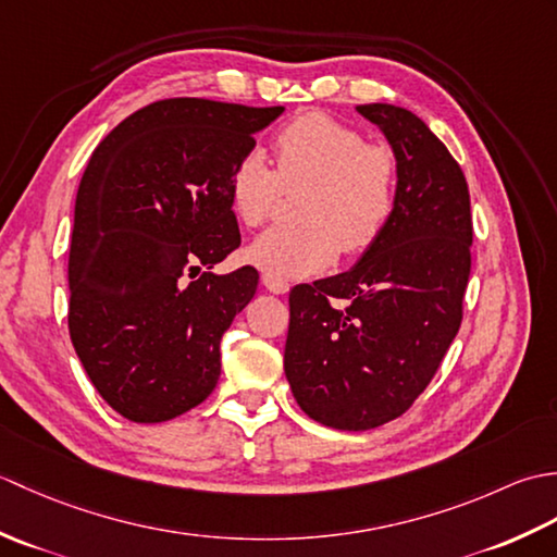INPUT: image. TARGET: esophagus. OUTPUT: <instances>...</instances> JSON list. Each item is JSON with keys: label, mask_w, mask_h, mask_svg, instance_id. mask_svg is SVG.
I'll return each instance as SVG.
<instances>
[{"label": "esophagus", "mask_w": 557, "mask_h": 557, "mask_svg": "<svg viewBox=\"0 0 557 557\" xmlns=\"http://www.w3.org/2000/svg\"><path fill=\"white\" fill-rule=\"evenodd\" d=\"M260 280H263L265 289L272 292V294H287L289 292V285H287L285 280H277V277H272V275H263Z\"/></svg>", "instance_id": "obj_1"}]
</instances>
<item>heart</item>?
I'll use <instances>...</instances> for the list:
<instances>
[{
	"label": "heart",
	"instance_id": "obj_1",
	"mask_svg": "<svg viewBox=\"0 0 557 557\" xmlns=\"http://www.w3.org/2000/svg\"><path fill=\"white\" fill-rule=\"evenodd\" d=\"M277 172L258 150L230 176V203L246 227L265 224L285 191H304L301 227L270 230L246 248L248 263L277 280L311 277L337 253L366 251L389 220L397 164L389 148L323 112L301 114L275 136Z\"/></svg>",
	"mask_w": 557,
	"mask_h": 557
}]
</instances>
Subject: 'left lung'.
Wrapping results in <instances>:
<instances>
[{
	"label": "left lung",
	"mask_w": 557,
	"mask_h": 557,
	"mask_svg": "<svg viewBox=\"0 0 557 557\" xmlns=\"http://www.w3.org/2000/svg\"><path fill=\"white\" fill-rule=\"evenodd\" d=\"M397 162L389 220L357 265L289 292L285 373L297 405L337 431L401 417L461 323L471 270L465 172L417 114L359 104Z\"/></svg>",
	"instance_id": "left-lung-1"
}]
</instances>
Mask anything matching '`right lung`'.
I'll return each mask as SVG.
<instances>
[{"mask_svg":"<svg viewBox=\"0 0 557 557\" xmlns=\"http://www.w3.org/2000/svg\"><path fill=\"white\" fill-rule=\"evenodd\" d=\"M285 108L172 98L114 126L76 194L69 335L90 383L136 423L198 407L258 272L215 275L242 234L230 176Z\"/></svg>","mask_w":557,"mask_h":557,"instance_id":"obj_1","label":"right lung"}]
</instances>
